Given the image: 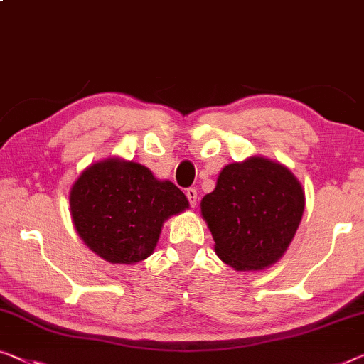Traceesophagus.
<instances>
[{
	"label": "esophagus",
	"instance_id": "obj_1",
	"mask_svg": "<svg viewBox=\"0 0 364 364\" xmlns=\"http://www.w3.org/2000/svg\"><path fill=\"white\" fill-rule=\"evenodd\" d=\"M186 198L189 200V204H191V208H196V203H198V191L194 188H189L186 189Z\"/></svg>",
	"mask_w": 364,
	"mask_h": 364
}]
</instances>
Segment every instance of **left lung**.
I'll return each instance as SVG.
<instances>
[{
  "instance_id": "1",
  "label": "left lung",
  "mask_w": 364,
  "mask_h": 364,
  "mask_svg": "<svg viewBox=\"0 0 364 364\" xmlns=\"http://www.w3.org/2000/svg\"><path fill=\"white\" fill-rule=\"evenodd\" d=\"M306 198L284 165L263 156L230 164L215 189L200 200V214L222 262L259 271L283 257L301 224Z\"/></svg>"
}]
</instances>
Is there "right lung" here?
Returning <instances> with one entry per match:
<instances>
[{
  "label": "right lung",
  "instance_id": "right-lung-1",
  "mask_svg": "<svg viewBox=\"0 0 364 364\" xmlns=\"http://www.w3.org/2000/svg\"><path fill=\"white\" fill-rule=\"evenodd\" d=\"M189 203L171 181L149 168L107 159L81 173L70 191V213L78 235L109 263L132 264L154 253L168 217Z\"/></svg>",
  "mask_w": 364,
  "mask_h": 364
}]
</instances>
